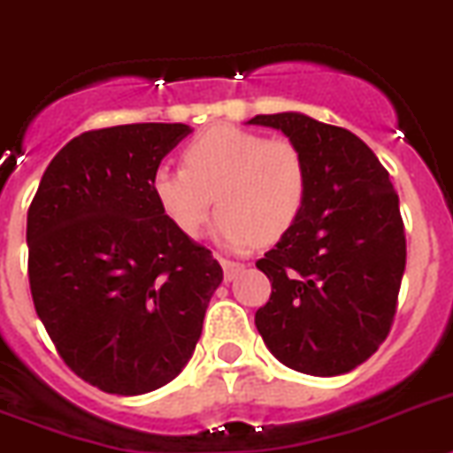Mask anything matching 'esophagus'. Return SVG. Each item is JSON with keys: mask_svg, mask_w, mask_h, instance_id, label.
<instances>
[{"mask_svg": "<svg viewBox=\"0 0 453 453\" xmlns=\"http://www.w3.org/2000/svg\"><path fill=\"white\" fill-rule=\"evenodd\" d=\"M220 267H223V276H226V280H233L239 272H244V265H242V262L226 260V257H220Z\"/></svg>", "mask_w": 453, "mask_h": 453, "instance_id": "1", "label": "esophagus"}]
</instances>
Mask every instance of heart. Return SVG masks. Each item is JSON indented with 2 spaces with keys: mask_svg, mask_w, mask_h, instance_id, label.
Segmentation results:
<instances>
[{
  "mask_svg": "<svg viewBox=\"0 0 453 453\" xmlns=\"http://www.w3.org/2000/svg\"><path fill=\"white\" fill-rule=\"evenodd\" d=\"M309 181L297 144L223 124L186 144L184 165H158L151 193L186 237L203 233L216 196L220 211L211 234L226 249L244 250L257 239L276 242L297 223Z\"/></svg>",
  "mask_w": 453,
  "mask_h": 453,
  "instance_id": "1",
  "label": "heart"
}]
</instances>
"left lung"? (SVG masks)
I'll return each instance as SVG.
<instances>
[{
	"instance_id": "8db88e82",
	"label": "left lung",
	"mask_w": 453,
	"mask_h": 453,
	"mask_svg": "<svg viewBox=\"0 0 453 453\" xmlns=\"http://www.w3.org/2000/svg\"><path fill=\"white\" fill-rule=\"evenodd\" d=\"M309 163L297 223L256 267L272 297L256 326L280 364L318 378L349 373L385 341L405 272L398 196L378 156L341 127L302 112L257 115Z\"/></svg>"
}]
</instances>
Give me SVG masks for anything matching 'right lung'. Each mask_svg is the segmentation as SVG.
I'll return each instance as SVG.
<instances>
[{
	"mask_svg": "<svg viewBox=\"0 0 453 453\" xmlns=\"http://www.w3.org/2000/svg\"><path fill=\"white\" fill-rule=\"evenodd\" d=\"M191 131L82 133L45 168L27 211L29 288L45 332L75 375L117 396L181 373L223 280L211 250L180 233L151 193L163 156Z\"/></svg>",
	"mask_w": 453,
	"mask_h": 453,
	"instance_id": "1",
	"label": "right lung"
}]
</instances>
